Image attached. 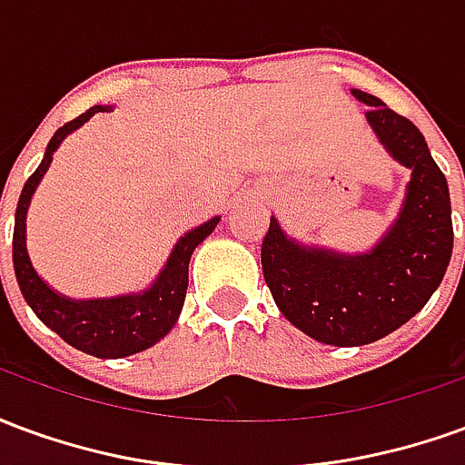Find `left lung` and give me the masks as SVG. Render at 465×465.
Segmentation results:
<instances>
[{
  "mask_svg": "<svg viewBox=\"0 0 465 465\" xmlns=\"http://www.w3.org/2000/svg\"><path fill=\"white\" fill-rule=\"evenodd\" d=\"M389 153L411 169L399 219L366 253L303 246L272 216L262 243L266 286L306 336L329 346L379 341L413 319L439 289L453 252L449 182L423 134L379 96L351 89Z\"/></svg>",
  "mask_w": 465,
  "mask_h": 465,
  "instance_id": "left-lung-1",
  "label": "left lung"
}]
</instances>
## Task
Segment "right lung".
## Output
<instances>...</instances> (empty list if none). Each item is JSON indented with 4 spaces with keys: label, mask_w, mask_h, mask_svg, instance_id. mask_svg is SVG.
Returning <instances> with one entry per match:
<instances>
[{
    "label": "right lung",
    "mask_w": 465,
    "mask_h": 465,
    "mask_svg": "<svg viewBox=\"0 0 465 465\" xmlns=\"http://www.w3.org/2000/svg\"><path fill=\"white\" fill-rule=\"evenodd\" d=\"M99 112H112V106H92L84 114L66 122L56 129L52 142L46 143V152L36 172L26 179L15 213V239H12V259H15L16 283L22 289L25 302L39 316V322L59 333L69 346L84 351L96 359H124L139 351H146L156 341H162L182 313L186 286H189V259L193 249L216 229L219 216H213L202 226H196L173 246L172 256L166 259L156 282L142 293L114 296V299H66L54 289H49L26 253V209L35 196V189L52 163V153L64 142L66 134L79 129Z\"/></svg>",
    "instance_id": "1"
}]
</instances>
